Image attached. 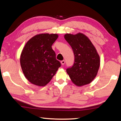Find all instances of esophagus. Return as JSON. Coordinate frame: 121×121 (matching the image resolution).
<instances>
[{
  "label": "esophagus",
  "mask_w": 121,
  "mask_h": 121,
  "mask_svg": "<svg viewBox=\"0 0 121 121\" xmlns=\"http://www.w3.org/2000/svg\"><path fill=\"white\" fill-rule=\"evenodd\" d=\"M61 64H62V65H64L65 64V61L64 60H62L61 61Z\"/></svg>",
  "instance_id": "esophagus-1"
}]
</instances>
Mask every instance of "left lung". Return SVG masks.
<instances>
[{"label":"left lung","mask_w":121,"mask_h":121,"mask_svg":"<svg viewBox=\"0 0 121 121\" xmlns=\"http://www.w3.org/2000/svg\"><path fill=\"white\" fill-rule=\"evenodd\" d=\"M74 55V63L66 69L73 83L78 86L89 84L96 78L100 66V57L88 37L82 33L64 35Z\"/></svg>","instance_id":"8db88e82"}]
</instances>
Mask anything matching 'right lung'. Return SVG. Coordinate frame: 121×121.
Masks as SVG:
<instances>
[{
    "instance_id": "1",
    "label": "right lung",
    "mask_w": 121,
    "mask_h": 121,
    "mask_svg": "<svg viewBox=\"0 0 121 121\" xmlns=\"http://www.w3.org/2000/svg\"><path fill=\"white\" fill-rule=\"evenodd\" d=\"M57 34L41 33L31 38L23 48L20 56L23 73L35 85H47L60 66L52 46L58 38Z\"/></svg>"
}]
</instances>
